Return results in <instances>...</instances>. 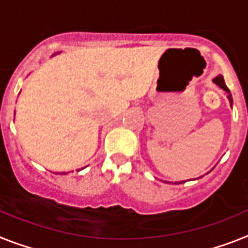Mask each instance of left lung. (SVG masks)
Wrapping results in <instances>:
<instances>
[{"instance_id":"8db88e82","label":"left lung","mask_w":248,"mask_h":248,"mask_svg":"<svg viewBox=\"0 0 248 248\" xmlns=\"http://www.w3.org/2000/svg\"><path fill=\"white\" fill-rule=\"evenodd\" d=\"M213 82L216 83V85H218V86H219L220 89H223V90H224V91H226V92H228V96H227V97H228V100H230L231 108H232V104H233L232 95H231L230 90H228V87H227V86H226V82H224V78H223V76H222V75L217 76L216 78L213 79ZM210 171H212V170H210ZM181 183H183V181H180V184H181Z\"/></svg>"}]
</instances>
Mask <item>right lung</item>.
Masks as SVG:
<instances>
[{
    "instance_id": "right-lung-1",
    "label": "right lung",
    "mask_w": 248,
    "mask_h": 248,
    "mask_svg": "<svg viewBox=\"0 0 248 248\" xmlns=\"http://www.w3.org/2000/svg\"><path fill=\"white\" fill-rule=\"evenodd\" d=\"M62 173H64V172H62Z\"/></svg>"
}]
</instances>
